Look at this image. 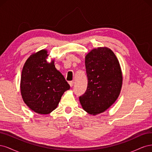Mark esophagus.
I'll use <instances>...</instances> for the list:
<instances>
[{"label":"esophagus","instance_id":"1","mask_svg":"<svg viewBox=\"0 0 152 152\" xmlns=\"http://www.w3.org/2000/svg\"><path fill=\"white\" fill-rule=\"evenodd\" d=\"M68 83H69V84H70V87H72L73 86V81H70Z\"/></svg>","mask_w":152,"mask_h":152}]
</instances>
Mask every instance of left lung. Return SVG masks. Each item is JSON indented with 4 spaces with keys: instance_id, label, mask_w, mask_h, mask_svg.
I'll use <instances>...</instances> for the list:
<instances>
[{
    "instance_id": "1",
    "label": "left lung",
    "mask_w": 152,
    "mask_h": 152,
    "mask_svg": "<svg viewBox=\"0 0 152 152\" xmlns=\"http://www.w3.org/2000/svg\"><path fill=\"white\" fill-rule=\"evenodd\" d=\"M85 65L87 87L79 100L87 113L96 115L107 110L118 97L122 72L115 55L107 48L92 50L86 55Z\"/></svg>"
}]
</instances>
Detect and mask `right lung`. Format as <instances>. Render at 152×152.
Segmentation results:
<instances>
[{
  "label": "right lung",
  "mask_w": 152,
  "mask_h": 152,
  "mask_svg": "<svg viewBox=\"0 0 152 152\" xmlns=\"http://www.w3.org/2000/svg\"><path fill=\"white\" fill-rule=\"evenodd\" d=\"M47 50L32 54L23 66L21 93L26 105L35 112L48 114L56 109L64 92L70 89L54 61L48 63Z\"/></svg>",
  "instance_id": "add662e5"
}]
</instances>
